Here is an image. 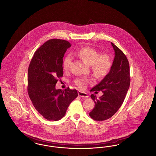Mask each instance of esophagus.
Here are the masks:
<instances>
[{"label":"esophagus","instance_id":"34e87169","mask_svg":"<svg viewBox=\"0 0 156 156\" xmlns=\"http://www.w3.org/2000/svg\"><path fill=\"white\" fill-rule=\"evenodd\" d=\"M78 95L80 97H82V98H88V95L82 91H78Z\"/></svg>","mask_w":156,"mask_h":156}]
</instances>
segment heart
I'll return each mask as SVG.
<instances>
[{"mask_svg": "<svg viewBox=\"0 0 156 156\" xmlns=\"http://www.w3.org/2000/svg\"><path fill=\"white\" fill-rule=\"evenodd\" d=\"M75 54L85 63L90 66L94 75L98 78L105 76L110 71L112 66V59L110 54L102 53L100 54L97 49L89 46L84 47L80 49ZM73 62V57L68 55L64 59L63 69L69 71ZM89 78L79 77L75 79L74 84L80 89H85L88 84Z\"/></svg>", "mask_w": 156, "mask_h": 156, "instance_id": "b5f03b06", "label": "heart"}]
</instances>
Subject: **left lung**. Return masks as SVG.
<instances>
[{
  "mask_svg": "<svg viewBox=\"0 0 156 156\" xmlns=\"http://www.w3.org/2000/svg\"><path fill=\"white\" fill-rule=\"evenodd\" d=\"M115 51V58L109 73L90 91H102V96L97 98L92 94L95 107L89 116L95 120L109 119L118 111L123 104L130 82L129 63L125 54L111 43Z\"/></svg>",
  "mask_w": 156,
  "mask_h": 156,
  "instance_id": "obj_1",
  "label": "left lung"
}]
</instances>
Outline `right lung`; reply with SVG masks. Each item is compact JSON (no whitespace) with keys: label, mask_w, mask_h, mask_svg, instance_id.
<instances>
[{"label":"right lung","mask_w":156,"mask_h":156,"mask_svg":"<svg viewBox=\"0 0 156 156\" xmlns=\"http://www.w3.org/2000/svg\"><path fill=\"white\" fill-rule=\"evenodd\" d=\"M71 44L66 40L54 38L41 45L30 61L28 69L29 96L35 109L48 120L62 118L71 104L78 97L76 89H55L63 76L62 60Z\"/></svg>","instance_id":"right-lung-1"}]
</instances>
